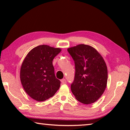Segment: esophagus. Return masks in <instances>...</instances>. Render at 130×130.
<instances>
[{
  "instance_id": "obj_1",
  "label": "esophagus",
  "mask_w": 130,
  "mask_h": 130,
  "mask_svg": "<svg viewBox=\"0 0 130 130\" xmlns=\"http://www.w3.org/2000/svg\"><path fill=\"white\" fill-rule=\"evenodd\" d=\"M61 83H62V84H64L67 83V80H66L65 78H63L61 80Z\"/></svg>"
}]
</instances>
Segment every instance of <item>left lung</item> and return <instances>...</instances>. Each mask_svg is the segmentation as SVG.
Segmentation results:
<instances>
[{
	"mask_svg": "<svg viewBox=\"0 0 130 130\" xmlns=\"http://www.w3.org/2000/svg\"><path fill=\"white\" fill-rule=\"evenodd\" d=\"M74 60L75 74L71 91L77 100L89 104L99 99L105 89L107 68L102 56L89 45L80 44L68 49Z\"/></svg>",
	"mask_w": 130,
	"mask_h": 130,
	"instance_id": "left-lung-1",
	"label": "left lung"
}]
</instances>
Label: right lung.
Returning <instances> with one entry per match:
<instances>
[{
    "label": "right lung",
    "instance_id": "1",
    "mask_svg": "<svg viewBox=\"0 0 130 130\" xmlns=\"http://www.w3.org/2000/svg\"><path fill=\"white\" fill-rule=\"evenodd\" d=\"M61 50L39 45L28 53L22 64L20 78L25 92L38 102L53 96L60 87L56 77L53 60Z\"/></svg>",
    "mask_w": 130,
    "mask_h": 130
}]
</instances>
